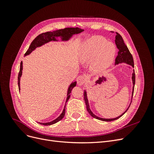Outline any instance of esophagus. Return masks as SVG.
I'll list each match as a JSON object with an SVG mask.
<instances>
[{
    "label": "esophagus",
    "instance_id": "34e87169",
    "mask_svg": "<svg viewBox=\"0 0 154 154\" xmlns=\"http://www.w3.org/2000/svg\"><path fill=\"white\" fill-rule=\"evenodd\" d=\"M77 83L78 85H82L86 82V78L83 76H79L77 78Z\"/></svg>",
    "mask_w": 154,
    "mask_h": 154
}]
</instances>
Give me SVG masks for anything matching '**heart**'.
Masks as SVG:
<instances>
[{"label":"heart","instance_id":"1","mask_svg":"<svg viewBox=\"0 0 154 154\" xmlns=\"http://www.w3.org/2000/svg\"><path fill=\"white\" fill-rule=\"evenodd\" d=\"M116 53L114 44L108 42L100 36H94L86 40L81 47L80 58L82 62L92 60L91 69L94 73L104 71L112 63Z\"/></svg>","mask_w":154,"mask_h":154}]
</instances>
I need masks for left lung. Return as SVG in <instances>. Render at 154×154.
I'll return each instance as SVG.
<instances>
[{
	"label": "left lung",
	"mask_w": 154,
	"mask_h": 154,
	"mask_svg": "<svg viewBox=\"0 0 154 154\" xmlns=\"http://www.w3.org/2000/svg\"><path fill=\"white\" fill-rule=\"evenodd\" d=\"M112 32H114L113 31H112ZM116 40H115V43L116 46H117L118 49H119L118 56L116 57L115 60V64H118L120 63H126L127 64L130 65L132 66L133 67H134V60L132 54L130 53V51L127 48V46L125 45L124 41L123 40L122 36H121L118 32H116ZM132 82H133V90H132V97H133V94H134V85H135V81H136V75H135V71L134 70V72L132 73ZM83 96H84V100L85 101V104L87 106V110L88 111V112L89 113V114L92 116V117L94 118L97 119H99L101 121H104V122H111V121H114L119 119L120 117L122 116L127 112L128 109V108L126 110L124 113H123L122 115H120L118 117L116 118H112V119H104V118H101L100 117H97L96 115H94L92 112V111L90 109L89 105H88V99H87V92L85 91H84V94H83ZM132 102V101H131Z\"/></svg>",
	"instance_id": "8db88e82"
}]
</instances>
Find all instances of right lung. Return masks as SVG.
<instances>
[{"label": "right lung", "instance_id": "right-lung-1", "mask_svg": "<svg viewBox=\"0 0 154 154\" xmlns=\"http://www.w3.org/2000/svg\"><path fill=\"white\" fill-rule=\"evenodd\" d=\"M83 30L81 29L78 27H67V28L65 29H59L54 31L53 32H44V33H42L39 35L38 36H37L36 38L32 40L31 42V45H29V49H27L26 51V53H25L24 56H26L27 54H29L32 51L35 50L36 48L40 47V46L44 45V44H46L49 42L50 41H57V40H56V37H61L62 40H68L71 37L74 35V34H78L80 32H82ZM22 62L20 63V71L18 72V89H20V77L22 76ZM76 85V82H72L71 85H70L68 91H67V100L66 101V103L67 101L69 100L70 96H71V92L72 88ZM66 105L64 106L63 110L62 112V113L60 115L59 117H58L57 119H55L54 120L52 121L51 122L48 123H39L40 124L42 125H53L56 123L58 122L59 121L62 119V118L64 117L65 114H66Z\"/></svg>", "mask_w": 154, "mask_h": 154}]
</instances>
